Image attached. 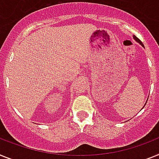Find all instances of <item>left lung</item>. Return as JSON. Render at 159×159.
Listing matches in <instances>:
<instances>
[{
    "label": "left lung",
    "mask_w": 159,
    "mask_h": 159,
    "mask_svg": "<svg viewBox=\"0 0 159 159\" xmlns=\"http://www.w3.org/2000/svg\"><path fill=\"white\" fill-rule=\"evenodd\" d=\"M134 39H135V40H136V41H137V42H139V43H140V44H141V45H142V46H144V44H142V42H141V40H139L138 38L136 37V35H134Z\"/></svg>",
    "instance_id": "left-lung-1"
}]
</instances>
